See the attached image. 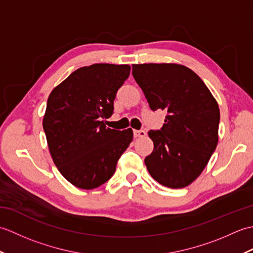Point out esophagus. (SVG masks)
Masks as SVG:
<instances>
[{
    "label": "esophagus",
    "mask_w": 253,
    "mask_h": 253,
    "mask_svg": "<svg viewBox=\"0 0 253 253\" xmlns=\"http://www.w3.org/2000/svg\"><path fill=\"white\" fill-rule=\"evenodd\" d=\"M146 131L144 130H133V136H135L136 138H143L146 137Z\"/></svg>",
    "instance_id": "34e87169"
}]
</instances>
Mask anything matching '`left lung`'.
<instances>
[{
	"label": "left lung",
	"instance_id": "8db88e82",
	"mask_svg": "<svg viewBox=\"0 0 253 253\" xmlns=\"http://www.w3.org/2000/svg\"><path fill=\"white\" fill-rule=\"evenodd\" d=\"M132 76L152 111L168 112L154 148L144 159L150 175L169 188H184L206 169L218 141L219 109L198 75L180 64H133Z\"/></svg>",
	"mask_w": 253,
	"mask_h": 253
}]
</instances>
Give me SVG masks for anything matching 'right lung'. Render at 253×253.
Listing matches in <instances>:
<instances>
[{"mask_svg":"<svg viewBox=\"0 0 253 253\" xmlns=\"http://www.w3.org/2000/svg\"><path fill=\"white\" fill-rule=\"evenodd\" d=\"M127 64H93L76 69L52 90L42 121L47 147L60 173L75 187L94 189L115 173L132 141L131 128L105 126L115 95L129 77Z\"/></svg>","mask_w":253,"mask_h":253,"instance_id":"right-lung-1","label":"right lung"}]
</instances>
